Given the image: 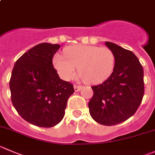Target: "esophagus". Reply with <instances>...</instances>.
Returning <instances> with one entry per match:
<instances>
[{"label": "esophagus", "mask_w": 155, "mask_h": 155, "mask_svg": "<svg viewBox=\"0 0 155 155\" xmlns=\"http://www.w3.org/2000/svg\"><path fill=\"white\" fill-rule=\"evenodd\" d=\"M82 86H81V85H74V89H75V91H80L81 89H82Z\"/></svg>", "instance_id": "obj_1"}]
</instances>
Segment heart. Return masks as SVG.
I'll return each instance as SVG.
<instances>
[{
    "label": "heart",
    "instance_id": "obj_1",
    "mask_svg": "<svg viewBox=\"0 0 155 155\" xmlns=\"http://www.w3.org/2000/svg\"><path fill=\"white\" fill-rule=\"evenodd\" d=\"M64 54L65 56L56 54L53 64L60 76L66 81L75 77L76 67L81 77L90 84L104 82L114 71L115 57L107 48L75 45L67 47Z\"/></svg>",
    "mask_w": 155,
    "mask_h": 155
}]
</instances>
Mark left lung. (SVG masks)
I'll return each instance as SVG.
<instances>
[{"mask_svg":"<svg viewBox=\"0 0 155 155\" xmlns=\"http://www.w3.org/2000/svg\"><path fill=\"white\" fill-rule=\"evenodd\" d=\"M105 45L115 57L114 71L104 82L91 87L88 108L94 121L114 126L128 120L139 108L145 91L144 71L132 51L109 41Z\"/></svg>","mask_w":155,"mask_h":155,"instance_id":"left-lung-1","label":"left lung"}]
</instances>
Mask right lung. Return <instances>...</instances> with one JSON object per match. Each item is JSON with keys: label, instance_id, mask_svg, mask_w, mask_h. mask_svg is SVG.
Wrapping results in <instances>:
<instances>
[{"label": "right lung", "instance_id": "add662e5", "mask_svg": "<svg viewBox=\"0 0 155 155\" xmlns=\"http://www.w3.org/2000/svg\"><path fill=\"white\" fill-rule=\"evenodd\" d=\"M61 46L41 43L15 63L10 80L11 101L22 119L39 127H52L64 117L73 84L59 77L52 63Z\"/></svg>", "mask_w": 155, "mask_h": 155}]
</instances>
